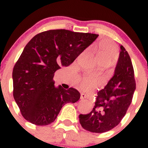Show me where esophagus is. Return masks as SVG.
<instances>
[{"label": "esophagus", "mask_w": 148, "mask_h": 148, "mask_svg": "<svg viewBox=\"0 0 148 148\" xmlns=\"http://www.w3.org/2000/svg\"><path fill=\"white\" fill-rule=\"evenodd\" d=\"M85 98H86V95H85L84 93H81V96H80V99H85Z\"/></svg>", "instance_id": "esophagus-1"}]
</instances>
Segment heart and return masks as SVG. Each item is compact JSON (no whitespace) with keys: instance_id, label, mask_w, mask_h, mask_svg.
<instances>
[{"instance_id":"b5f03b06","label":"heart","mask_w":148,"mask_h":148,"mask_svg":"<svg viewBox=\"0 0 148 148\" xmlns=\"http://www.w3.org/2000/svg\"><path fill=\"white\" fill-rule=\"evenodd\" d=\"M95 51L99 62H107L112 63L118 56V51L112 44L107 42H101L95 46ZM103 79L100 77L86 75L80 79L79 86L83 90L92 92L102 85Z\"/></svg>"}]
</instances>
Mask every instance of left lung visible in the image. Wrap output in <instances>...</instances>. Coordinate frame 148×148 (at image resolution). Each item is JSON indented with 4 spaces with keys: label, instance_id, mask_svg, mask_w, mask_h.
Here are the masks:
<instances>
[{
    "label": "left lung",
    "instance_id": "8db88e82",
    "mask_svg": "<svg viewBox=\"0 0 148 148\" xmlns=\"http://www.w3.org/2000/svg\"><path fill=\"white\" fill-rule=\"evenodd\" d=\"M114 76L97 93L93 110L79 114V122L86 130L102 133L113 129L122 120L136 89L132 61L123 46H120Z\"/></svg>",
    "mask_w": 148,
    "mask_h": 148
}]
</instances>
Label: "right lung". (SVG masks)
<instances>
[{
	"instance_id": "right-lung-1",
	"label": "right lung",
	"mask_w": 148,
	"mask_h": 148,
	"mask_svg": "<svg viewBox=\"0 0 148 148\" xmlns=\"http://www.w3.org/2000/svg\"><path fill=\"white\" fill-rule=\"evenodd\" d=\"M98 36L49 30L36 35L26 44L13 70V97L26 120L48 125L56 120L64 104L79 99L76 89L55 86L53 76L61 66L71 64Z\"/></svg>"
}]
</instances>
